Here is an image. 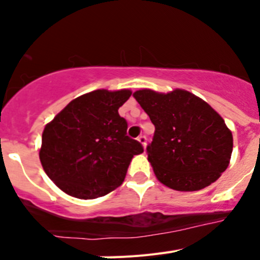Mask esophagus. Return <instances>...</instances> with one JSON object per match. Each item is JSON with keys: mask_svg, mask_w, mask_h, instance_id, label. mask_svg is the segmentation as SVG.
<instances>
[{"mask_svg": "<svg viewBox=\"0 0 260 260\" xmlns=\"http://www.w3.org/2000/svg\"><path fill=\"white\" fill-rule=\"evenodd\" d=\"M138 141L141 142L142 146L146 147V144H147V137H146V135H139V137H138Z\"/></svg>", "mask_w": 260, "mask_h": 260, "instance_id": "34e87169", "label": "esophagus"}]
</instances>
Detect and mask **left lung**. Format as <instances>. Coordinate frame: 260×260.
Here are the masks:
<instances>
[{
	"mask_svg": "<svg viewBox=\"0 0 260 260\" xmlns=\"http://www.w3.org/2000/svg\"><path fill=\"white\" fill-rule=\"evenodd\" d=\"M134 98L155 125L147 155L160 182L178 191H195L215 182L228 168L233 137L207 103L182 89H139Z\"/></svg>",
	"mask_w": 260,
	"mask_h": 260,
	"instance_id": "obj_1",
	"label": "left lung"
}]
</instances>
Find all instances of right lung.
<instances>
[{"instance_id": "add662e5", "label": "right lung", "mask_w": 260, "mask_h": 260, "mask_svg": "<svg viewBox=\"0 0 260 260\" xmlns=\"http://www.w3.org/2000/svg\"><path fill=\"white\" fill-rule=\"evenodd\" d=\"M132 96L128 89H96L69 103L45 126L40 161L62 191L95 199L125 180L134 155L143 146L127 135V121L118 108Z\"/></svg>"}]
</instances>
